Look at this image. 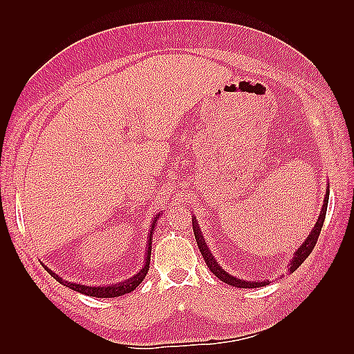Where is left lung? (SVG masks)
Returning <instances> with one entry per match:
<instances>
[{"instance_id":"8db88e82","label":"left lung","mask_w":354,"mask_h":354,"mask_svg":"<svg viewBox=\"0 0 354 354\" xmlns=\"http://www.w3.org/2000/svg\"><path fill=\"white\" fill-rule=\"evenodd\" d=\"M328 194H330V187H328V183H327V189H326V196H324V201H322V208L319 212V216H318V221L317 223H315V227L312 228V231L309 232V236L306 237V240L303 242V245H299L298 250L293 252L292 255V260L288 265V272L292 274L293 270H297L299 266L303 265V261L309 257L312 250L315 248V245H317V240L319 237V232H321V228H322V223H324V219H326V213H327V205H328ZM193 219V232H194V239H196L198 242V248L199 251L202 254V257H204L207 266L209 268V270L217 277L221 278V280L223 283H227L230 286H234V288H242V289H255V288H261V286H266L269 284L268 280H263V281H246V280H242V278H237L234 275L228 274L227 270H225L221 265L219 261H217L214 259V255L212 254V251H209V248L207 246V242L204 239V234H202L201 231V227L199 223L196 221V216H192Z\"/></svg>"}]
</instances>
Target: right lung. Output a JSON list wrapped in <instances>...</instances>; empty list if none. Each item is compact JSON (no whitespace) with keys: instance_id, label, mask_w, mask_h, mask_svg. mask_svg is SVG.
<instances>
[{"instance_id":"1","label":"right lung","mask_w":354,"mask_h":354,"mask_svg":"<svg viewBox=\"0 0 354 354\" xmlns=\"http://www.w3.org/2000/svg\"><path fill=\"white\" fill-rule=\"evenodd\" d=\"M162 214V212L158 213L153 221L152 225H150V231H149V237H147V246H146V259H145V266H142L137 274L132 275L131 278H127V280L122 281V283H117V284H108V286H85V284H80V283H73V281H66L62 280L61 277H59L56 272H53L51 269H48L45 266V269L48 270L50 275L57 280L61 284L66 286V288H70L76 292L80 293H85L88 297H95V298H115L120 295H124V293H129L133 289H137L138 286L141 284V281L145 280V277L149 270V265H150V252H152V237H153V231L156 228V222L160 219V216Z\"/></svg>"}]
</instances>
